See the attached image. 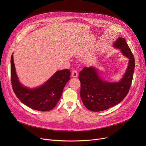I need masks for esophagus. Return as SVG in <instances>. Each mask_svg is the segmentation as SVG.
<instances>
[{"mask_svg":"<svg viewBox=\"0 0 146 146\" xmlns=\"http://www.w3.org/2000/svg\"><path fill=\"white\" fill-rule=\"evenodd\" d=\"M77 76H78V73H77V70H74L72 72V76L73 77H76Z\"/></svg>","mask_w":146,"mask_h":146,"instance_id":"esophagus-1","label":"esophagus"}]
</instances>
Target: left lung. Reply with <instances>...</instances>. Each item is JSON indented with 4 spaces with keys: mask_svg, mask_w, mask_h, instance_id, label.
Segmentation results:
<instances>
[{
    "mask_svg": "<svg viewBox=\"0 0 146 146\" xmlns=\"http://www.w3.org/2000/svg\"><path fill=\"white\" fill-rule=\"evenodd\" d=\"M113 46L129 59L126 72L120 81H103L93 67H84L79 73L80 96L86 108L92 111L106 110L119 103L127 95L131 86L135 65L132 52L122 37H119Z\"/></svg>",
    "mask_w": 146,
    "mask_h": 146,
    "instance_id": "1",
    "label": "left lung"
}]
</instances>
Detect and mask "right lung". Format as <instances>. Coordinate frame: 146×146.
<instances>
[{"label":"right lung","instance_id":"add662e5","mask_svg":"<svg viewBox=\"0 0 146 146\" xmlns=\"http://www.w3.org/2000/svg\"><path fill=\"white\" fill-rule=\"evenodd\" d=\"M70 77V71H57L44 84L34 89L24 87L17 77L13 60L11 57V81L13 90L19 100L29 108L41 111L54 109L60 98L62 92Z\"/></svg>","mask_w":146,"mask_h":146}]
</instances>
